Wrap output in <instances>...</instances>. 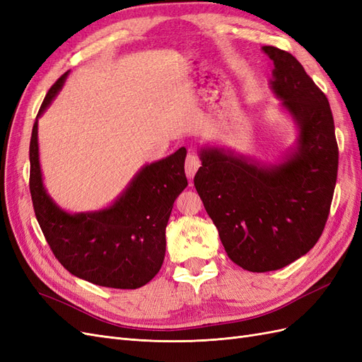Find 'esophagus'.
Here are the masks:
<instances>
[{
	"mask_svg": "<svg viewBox=\"0 0 362 362\" xmlns=\"http://www.w3.org/2000/svg\"><path fill=\"white\" fill-rule=\"evenodd\" d=\"M199 166H201V158H199V156L196 154L194 151L189 149L187 157H185V173H187V177H189V178H193L196 170L199 169Z\"/></svg>",
	"mask_w": 362,
	"mask_h": 362,
	"instance_id": "esophagus-1",
	"label": "esophagus"
}]
</instances>
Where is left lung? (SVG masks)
Segmentation results:
<instances>
[{
    "instance_id": "8db88e82",
    "label": "left lung",
    "mask_w": 362,
    "mask_h": 362,
    "mask_svg": "<svg viewBox=\"0 0 362 362\" xmlns=\"http://www.w3.org/2000/svg\"><path fill=\"white\" fill-rule=\"evenodd\" d=\"M262 49L275 66L272 89L300 128L298 152L264 169L204 149L193 180L228 257L257 273L286 267L319 242L338 172L335 125L326 95L290 52Z\"/></svg>"
}]
</instances>
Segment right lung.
<instances>
[{"label": "right lung", "mask_w": 362, "mask_h": 362, "mask_svg": "<svg viewBox=\"0 0 362 362\" xmlns=\"http://www.w3.org/2000/svg\"><path fill=\"white\" fill-rule=\"evenodd\" d=\"M66 75L51 86L37 116L62 89ZM184 160L185 148H180L141 169L110 208L71 216L43 189L36 120L30 140V193L42 233L60 264L101 287L133 290L148 284L166 254V225L173 202L187 187Z\"/></svg>", "instance_id": "add662e5"}]
</instances>
